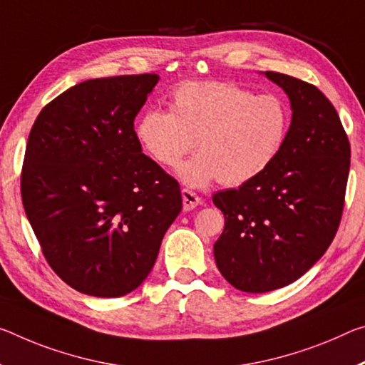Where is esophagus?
<instances>
[{
    "label": "esophagus",
    "mask_w": 365,
    "mask_h": 365,
    "mask_svg": "<svg viewBox=\"0 0 365 365\" xmlns=\"http://www.w3.org/2000/svg\"><path fill=\"white\" fill-rule=\"evenodd\" d=\"M182 198H183V211H192L196 206L203 205V200L188 188L182 190Z\"/></svg>",
    "instance_id": "1"
}]
</instances>
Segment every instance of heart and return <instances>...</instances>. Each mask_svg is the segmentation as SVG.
Returning a JSON list of instances; mask_svg holds the SVG:
<instances>
[{
  "instance_id": "1",
  "label": "heart",
  "mask_w": 365,
  "mask_h": 365,
  "mask_svg": "<svg viewBox=\"0 0 365 365\" xmlns=\"http://www.w3.org/2000/svg\"><path fill=\"white\" fill-rule=\"evenodd\" d=\"M289 110L274 94L232 83H192L173 92L170 112L149 110L136 125V140L151 159L173 167L196 148L201 154L180 165L192 187L221 180L239 187L258 177L279 154Z\"/></svg>"
}]
</instances>
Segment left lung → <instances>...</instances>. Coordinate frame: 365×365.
I'll return each mask as SVG.
<instances>
[{"mask_svg": "<svg viewBox=\"0 0 365 365\" xmlns=\"http://www.w3.org/2000/svg\"><path fill=\"white\" fill-rule=\"evenodd\" d=\"M264 76L286 92L292 120L279 154L253 180L212 196L224 230L214 259L244 292L291 284L323 257L339 227L351 146L322 91L282 73Z\"/></svg>", "mask_w": 365, "mask_h": 365, "instance_id": "left-lung-1", "label": "left lung"}]
</instances>
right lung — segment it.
Returning a JSON list of instances; mask_svg holds the SVG:
<instances>
[{
    "mask_svg": "<svg viewBox=\"0 0 365 365\" xmlns=\"http://www.w3.org/2000/svg\"><path fill=\"white\" fill-rule=\"evenodd\" d=\"M158 81H84L47 103L29 135L27 219L51 269L88 296L135 291L182 211L180 185L136 140L135 118Z\"/></svg>",
    "mask_w": 365,
    "mask_h": 365,
    "instance_id": "obj_1",
    "label": "right lung"
}]
</instances>
